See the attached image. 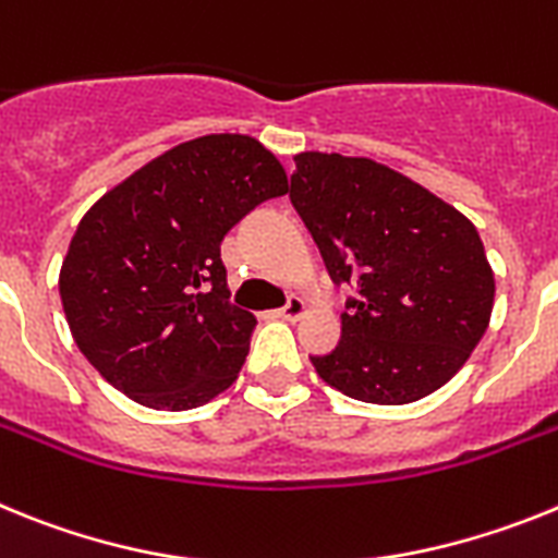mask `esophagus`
<instances>
[{"instance_id":"esophagus-1","label":"esophagus","mask_w":558,"mask_h":558,"mask_svg":"<svg viewBox=\"0 0 558 558\" xmlns=\"http://www.w3.org/2000/svg\"><path fill=\"white\" fill-rule=\"evenodd\" d=\"M308 312V303L303 298H292L289 303H286L283 308H280V317L289 319V323H298L300 317H306Z\"/></svg>"}]
</instances>
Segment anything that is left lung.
Here are the masks:
<instances>
[{"label":"left lung","instance_id":"left-lung-1","mask_svg":"<svg viewBox=\"0 0 558 558\" xmlns=\"http://www.w3.org/2000/svg\"><path fill=\"white\" fill-rule=\"evenodd\" d=\"M292 202L337 283L360 298L317 376L367 404H410L466 365L494 308L477 227L404 173L367 157L303 151Z\"/></svg>","mask_w":558,"mask_h":558}]
</instances>
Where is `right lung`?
Wrapping results in <instances>:
<instances>
[{"instance_id": "add662e5", "label": "right lung", "mask_w": 558, "mask_h": 558, "mask_svg": "<svg viewBox=\"0 0 558 558\" xmlns=\"http://www.w3.org/2000/svg\"><path fill=\"white\" fill-rule=\"evenodd\" d=\"M283 165L250 134H205L145 162L84 213L58 275L72 339L151 410H193L239 379L255 314L230 303L221 241Z\"/></svg>"}]
</instances>
